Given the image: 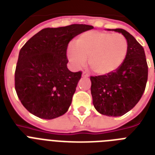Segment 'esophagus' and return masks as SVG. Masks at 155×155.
Returning a JSON list of instances; mask_svg holds the SVG:
<instances>
[{"label":"esophagus","mask_w":155,"mask_h":155,"mask_svg":"<svg viewBox=\"0 0 155 155\" xmlns=\"http://www.w3.org/2000/svg\"><path fill=\"white\" fill-rule=\"evenodd\" d=\"M82 77H89V74H88L87 72L84 71L83 73H82Z\"/></svg>","instance_id":"34e87169"}]
</instances>
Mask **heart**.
Here are the masks:
<instances>
[{"label": "heart", "mask_w": 155, "mask_h": 155, "mask_svg": "<svg viewBox=\"0 0 155 155\" xmlns=\"http://www.w3.org/2000/svg\"><path fill=\"white\" fill-rule=\"evenodd\" d=\"M128 41L121 33L89 31L81 33L67 49V57L74 67L84 66L89 58L90 69L98 75L117 70L126 60Z\"/></svg>", "instance_id": "b5f03b06"}]
</instances>
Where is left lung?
<instances>
[{"label":"left lung","mask_w":155,"mask_h":155,"mask_svg":"<svg viewBox=\"0 0 155 155\" xmlns=\"http://www.w3.org/2000/svg\"><path fill=\"white\" fill-rule=\"evenodd\" d=\"M127 39L126 60L110 74L91 76L93 104L100 114L118 117L133 109L142 97L148 78V65L143 47L122 28H115Z\"/></svg>","instance_id":"8db88e82"}]
</instances>
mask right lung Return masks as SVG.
<instances>
[{"label": "right lung", "mask_w": 155, "mask_h": 155, "mask_svg": "<svg viewBox=\"0 0 155 155\" xmlns=\"http://www.w3.org/2000/svg\"><path fill=\"white\" fill-rule=\"evenodd\" d=\"M93 28L74 24L43 28L22 46L15 70V90L28 112L44 119L67 112L82 74L68 70V45Z\"/></svg>", "instance_id": "1"}]
</instances>
